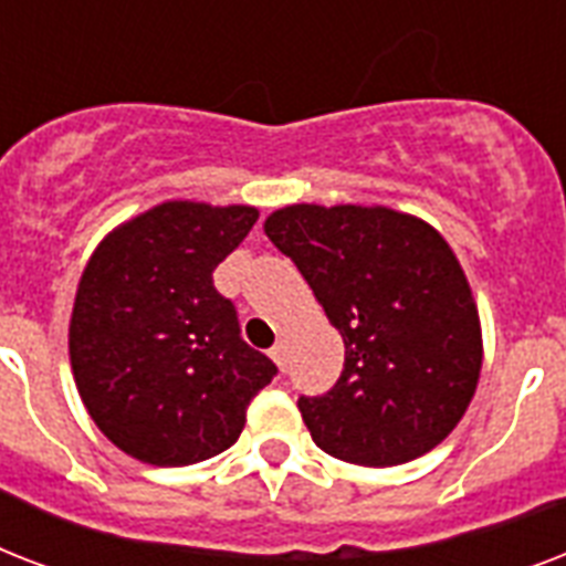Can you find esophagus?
Masks as SVG:
<instances>
[{
    "label": "esophagus",
    "instance_id": "1",
    "mask_svg": "<svg viewBox=\"0 0 566 566\" xmlns=\"http://www.w3.org/2000/svg\"><path fill=\"white\" fill-rule=\"evenodd\" d=\"M287 355H291V349H287V344H284V340H279V344L273 346V349H270V358H273L275 364H279V367H287Z\"/></svg>",
    "mask_w": 566,
    "mask_h": 566
}]
</instances>
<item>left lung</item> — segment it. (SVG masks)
Here are the masks:
<instances>
[{
	"mask_svg": "<svg viewBox=\"0 0 566 566\" xmlns=\"http://www.w3.org/2000/svg\"><path fill=\"white\" fill-rule=\"evenodd\" d=\"M264 231L346 346L335 387L300 396L314 443L361 467L438 447L482 373L479 311L447 240L417 217L361 205H291Z\"/></svg>",
	"mask_w": 566,
	"mask_h": 566,
	"instance_id": "left-lung-1",
	"label": "left lung"
}]
</instances>
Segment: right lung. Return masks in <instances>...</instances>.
I'll return each mask as SVG.
<instances>
[{"label":"right lung","instance_id":"obj_1","mask_svg":"<svg viewBox=\"0 0 566 566\" xmlns=\"http://www.w3.org/2000/svg\"><path fill=\"white\" fill-rule=\"evenodd\" d=\"M255 220L249 205L164 202L111 231L84 266L70 319L75 387L126 455L155 467L220 455L279 373L213 287Z\"/></svg>","mask_w":566,"mask_h":566}]
</instances>
